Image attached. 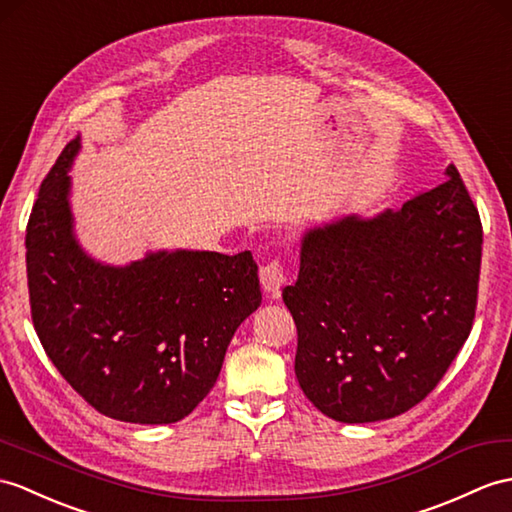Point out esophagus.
Returning <instances> with one entry per match:
<instances>
[{
    "mask_svg": "<svg viewBox=\"0 0 512 512\" xmlns=\"http://www.w3.org/2000/svg\"><path fill=\"white\" fill-rule=\"evenodd\" d=\"M259 279H261V288H264V292L270 296V299H277V296L281 294L283 283L288 277H285V270H283L281 261L272 259V261H268L266 266H261Z\"/></svg>",
    "mask_w": 512,
    "mask_h": 512,
    "instance_id": "esophagus-1",
    "label": "esophagus"
}]
</instances>
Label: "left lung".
Segmentation results:
<instances>
[{
    "instance_id": "8db88e82",
    "label": "left lung",
    "mask_w": 512,
    "mask_h": 512,
    "mask_svg": "<svg viewBox=\"0 0 512 512\" xmlns=\"http://www.w3.org/2000/svg\"><path fill=\"white\" fill-rule=\"evenodd\" d=\"M445 174L399 209L303 235L283 303L299 331L296 379L329 419L373 423L417 406L471 334L482 222L456 165Z\"/></svg>"
}]
</instances>
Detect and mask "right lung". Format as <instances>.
<instances>
[{"label": "right lung", "mask_w": 512, "mask_h": 512, "mask_svg": "<svg viewBox=\"0 0 512 512\" xmlns=\"http://www.w3.org/2000/svg\"><path fill=\"white\" fill-rule=\"evenodd\" d=\"M71 139L26 229L32 323L47 358L106 417L185 419L216 384L229 342L261 303L251 251H159L128 266L89 257L74 235Z\"/></svg>", "instance_id": "obj_1"}]
</instances>
